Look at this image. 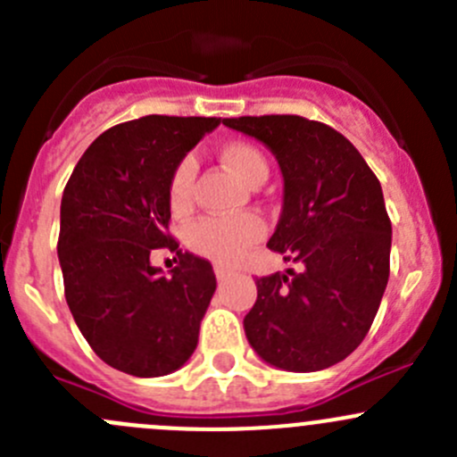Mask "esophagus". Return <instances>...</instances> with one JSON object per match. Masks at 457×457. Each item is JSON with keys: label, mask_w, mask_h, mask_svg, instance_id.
I'll use <instances>...</instances> for the list:
<instances>
[{"label": "esophagus", "mask_w": 457, "mask_h": 457, "mask_svg": "<svg viewBox=\"0 0 457 457\" xmlns=\"http://www.w3.org/2000/svg\"><path fill=\"white\" fill-rule=\"evenodd\" d=\"M214 274L219 280H228L232 276V270H228L225 265H214Z\"/></svg>", "instance_id": "1"}]
</instances>
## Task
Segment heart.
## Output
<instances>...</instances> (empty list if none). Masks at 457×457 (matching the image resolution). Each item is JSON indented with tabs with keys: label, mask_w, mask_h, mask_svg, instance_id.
<instances>
[{
	"label": "heart",
	"mask_w": 457,
	"mask_h": 457,
	"mask_svg": "<svg viewBox=\"0 0 457 457\" xmlns=\"http://www.w3.org/2000/svg\"><path fill=\"white\" fill-rule=\"evenodd\" d=\"M219 159L225 168L247 186L256 187L267 177V159L256 145L247 141H228L220 145ZM192 181L195 165L183 159L174 168L168 186L170 210L174 214H186L192 207ZM262 220L254 214H241L234 219H203L187 232V243L196 254L212 258L216 262H237L252 245L262 238Z\"/></svg>",
	"instance_id": "b5f03b06"
}]
</instances>
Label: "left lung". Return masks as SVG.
Returning <instances> with one entry per match:
<instances>
[{
  "label": "left lung",
  "instance_id": "left-lung-1",
  "mask_svg": "<svg viewBox=\"0 0 457 457\" xmlns=\"http://www.w3.org/2000/svg\"><path fill=\"white\" fill-rule=\"evenodd\" d=\"M276 154L285 196L267 247L303 270L256 278L245 336L287 371L345 361L365 340L389 280L391 220L361 152L327 123L298 114L223 119Z\"/></svg>",
  "mask_w": 457,
  "mask_h": 457
}]
</instances>
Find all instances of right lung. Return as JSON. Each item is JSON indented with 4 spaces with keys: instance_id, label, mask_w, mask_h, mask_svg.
I'll list each match as a JSON object with an SVG mask.
<instances>
[{
    "instance_id": "obj_1",
    "label": "right lung",
    "mask_w": 457,
    "mask_h": 457,
    "mask_svg": "<svg viewBox=\"0 0 457 457\" xmlns=\"http://www.w3.org/2000/svg\"><path fill=\"white\" fill-rule=\"evenodd\" d=\"M219 123L147 114L112 126L63 190L57 254L66 303L92 352L130 376L172 373L199 343L216 278L170 234L168 186L186 152ZM159 246L178 252L170 277L149 265Z\"/></svg>"
}]
</instances>
